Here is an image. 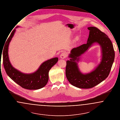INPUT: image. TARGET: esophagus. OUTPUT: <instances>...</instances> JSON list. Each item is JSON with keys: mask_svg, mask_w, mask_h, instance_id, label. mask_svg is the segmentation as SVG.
Returning <instances> with one entry per match:
<instances>
[{"mask_svg": "<svg viewBox=\"0 0 120 120\" xmlns=\"http://www.w3.org/2000/svg\"><path fill=\"white\" fill-rule=\"evenodd\" d=\"M67 56H68V53H67V52H62V53H61V54L60 55V57H61V58L64 59V58H66V57H67Z\"/></svg>", "mask_w": 120, "mask_h": 120, "instance_id": "obj_1", "label": "esophagus"}]
</instances>
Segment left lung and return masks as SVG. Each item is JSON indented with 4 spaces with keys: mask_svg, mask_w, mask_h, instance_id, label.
<instances>
[{
    "mask_svg": "<svg viewBox=\"0 0 120 120\" xmlns=\"http://www.w3.org/2000/svg\"><path fill=\"white\" fill-rule=\"evenodd\" d=\"M90 34L86 44L73 49L69 56L71 59L67 61L66 75L69 82L75 87L81 89L91 88L108 77L112 68L115 58L112 44L108 36L97 27H89ZM101 46L102 59L101 64L90 74L83 75L79 71L75 60L94 42Z\"/></svg>",
    "mask_w": 120,
    "mask_h": 120,
    "instance_id": "1",
    "label": "left lung"
}]
</instances>
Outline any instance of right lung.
<instances>
[{
    "label": "right lung",
    "instance_id": "1",
    "mask_svg": "<svg viewBox=\"0 0 120 120\" xmlns=\"http://www.w3.org/2000/svg\"><path fill=\"white\" fill-rule=\"evenodd\" d=\"M15 29L8 37L3 52V64L6 73L18 85L27 90H38L46 86L49 80V72L52 67L58 61V58L54 57L43 63L38 70L34 73L25 74L12 67L8 55V48ZM1 57V56H0Z\"/></svg>",
    "mask_w": 120,
    "mask_h": 120
}]
</instances>
